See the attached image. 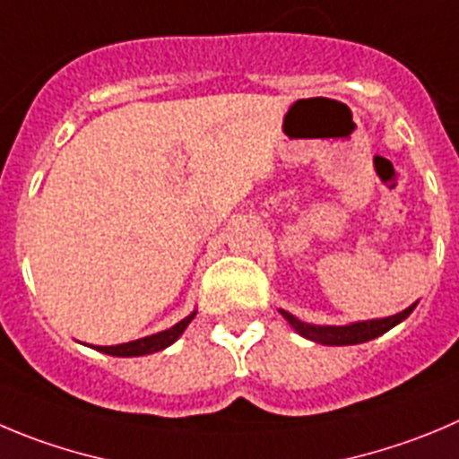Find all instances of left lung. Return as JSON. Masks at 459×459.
Wrapping results in <instances>:
<instances>
[{"label":"left lung","instance_id":"8db88e82","mask_svg":"<svg viewBox=\"0 0 459 459\" xmlns=\"http://www.w3.org/2000/svg\"><path fill=\"white\" fill-rule=\"evenodd\" d=\"M417 307V303H412L410 307H405L403 312L392 316H383V319H367V321H353V324H346V326H316V324H306V321L297 319L294 315H290L288 310H278L290 326L299 333L306 340L316 342V344L326 346H351V344H362V342L376 340V337L385 335L389 328L398 326L401 321L408 319L412 315V310Z\"/></svg>","mask_w":459,"mask_h":459}]
</instances>
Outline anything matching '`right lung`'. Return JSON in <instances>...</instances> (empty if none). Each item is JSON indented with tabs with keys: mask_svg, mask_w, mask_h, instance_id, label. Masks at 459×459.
<instances>
[{
	"mask_svg": "<svg viewBox=\"0 0 459 459\" xmlns=\"http://www.w3.org/2000/svg\"><path fill=\"white\" fill-rule=\"evenodd\" d=\"M196 310L190 312L186 319H181L178 324H174L171 328L160 333H153V335L147 337H140V340H133L126 342V344H115V346H92L94 351H100V353L106 355H115V358H138V355H149V353H156V351L167 349L171 346L178 337L186 333V328L190 326V321L195 319Z\"/></svg>",
	"mask_w": 459,
	"mask_h": 459,
	"instance_id": "add662e5",
	"label": "right lung"
}]
</instances>
